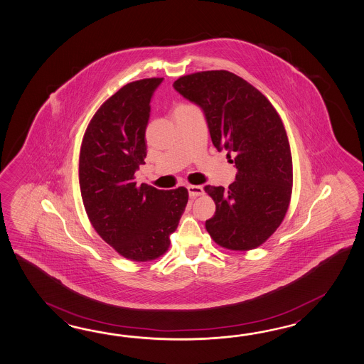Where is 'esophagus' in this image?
Instances as JSON below:
<instances>
[{"mask_svg":"<svg viewBox=\"0 0 364 364\" xmlns=\"http://www.w3.org/2000/svg\"><path fill=\"white\" fill-rule=\"evenodd\" d=\"M188 193L191 197H198L203 194V188L201 186H188Z\"/></svg>","mask_w":364,"mask_h":364,"instance_id":"1","label":"esophagus"}]
</instances>
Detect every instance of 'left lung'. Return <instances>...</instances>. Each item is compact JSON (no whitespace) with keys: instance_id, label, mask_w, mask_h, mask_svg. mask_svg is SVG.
I'll return each mask as SVG.
<instances>
[{"instance_id":"obj_1","label":"left lung","mask_w":364,"mask_h":364,"mask_svg":"<svg viewBox=\"0 0 364 364\" xmlns=\"http://www.w3.org/2000/svg\"><path fill=\"white\" fill-rule=\"evenodd\" d=\"M173 89L201 108L213 145L227 150L237 170L228 189L205 186L215 202L208 232L227 250L259 247L290 203L292 156L281 117L259 90L227 70L180 77Z\"/></svg>"}]
</instances>
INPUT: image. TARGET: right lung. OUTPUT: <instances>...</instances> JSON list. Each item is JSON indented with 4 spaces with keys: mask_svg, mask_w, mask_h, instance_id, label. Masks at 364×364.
<instances>
[{
    "mask_svg": "<svg viewBox=\"0 0 364 364\" xmlns=\"http://www.w3.org/2000/svg\"><path fill=\"white\" fill-rule=\"evenodd\" d=\"M162 82H130L105 100L80 154V188L90 222L114 251L133 261L158 259L168 250L188 202L184 186L159 191L134 181L145 164L150 103Z\"/></svg>",
    "mask_w": 364,
    "mask_h": 364,
    "instance_id": "add662e5",
    "label": "right lung"
}]
</instances>
